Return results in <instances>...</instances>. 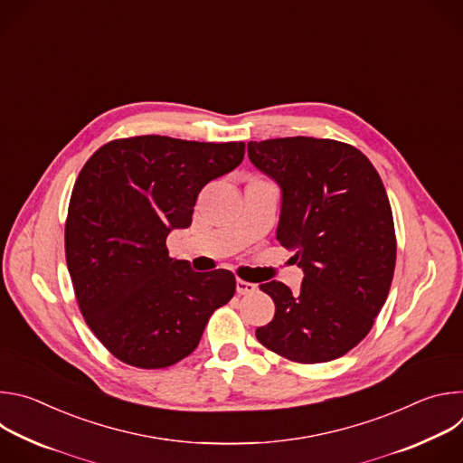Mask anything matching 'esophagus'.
I'll return each mask as SVG.
<instances>
[{"instance_id": "1", "label": "esophagus", "mask_w": 463, "mask_h": 463, "mask_svg": "<svg viewBox=\"0 0 463 463\" xmlns=\"http://www.w3.org/2000/svg\"><path fill=\"white\" fill-rule=\"evenodd\" d=\"M258 289V286L256 284H252V282H245V280H236V293L238 295H250V293H254Z\"/></svg>"}]
</instances>
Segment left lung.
Segmentation results:
<instances>
[{"label": "left lung", "mask_w": 463, "mask_h": 463, "mask_svg": "<svg viewBox=\"0 0 463 463\" xmlns=\"http://www.w3.org/2000/svg\"><path fill=\"white\" fill-rule=\"evenodd\" d=\"M247 152L282 188L277 240L304 269L297 295L277 280L260 286L275 317L256 339L302 364L343 357L368 335L393 279L398 245L384 184L363 152L334 139L250 141Z\"/></svg>", "instance_id": "left-lung-1"}]
</instances>
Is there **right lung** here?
I'll use <instances>...</instances> for the list:
<instances>
[{
  "label": "right lung",
  "mask_w": 463,
  "mask_h": 463,
  "mask_svg": "<svg viewBox=\"0 0 463 463\" xmlns=\"http://www.w3.org/2000/svg\"><path fill=\"white\" fill-rule=\"evenodd\" d=\"M243 143L115 139L82 166L65 220V261L95 337L118 361L166 368L190 355L236 291L227 269L195 273L168 256L202 188L234 170Z\"/></svg>",
  "instance_id": "right-lung-1"
}]
</instances>
